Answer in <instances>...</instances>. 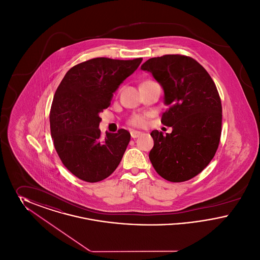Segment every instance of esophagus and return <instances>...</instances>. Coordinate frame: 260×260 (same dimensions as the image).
<instances>
[{
	"mask_svg": "<svg viewBox=\"0 0 260 260\" xmlns=\"http://www.w3.org/2000/svg\"><path fill=\"white\" fill-rule=\"evenodd\" d=\"M141 135H142L141 132H137V131H132L131 132V136H132L133 138H137V137H139Z\"/></svg>",
	"mask_w": 260,
	"mask_h": 260,
	"instance_id": "34e87169",
	"label": "esophagus"
}]
</instances>
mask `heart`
Returning a JSON list of instances; mask_svg holds the SVG:
<instances>
[{"mask_svg":"<svg viewBox=\"0 0 260 260\" xmlns=\"http://www.w3.org/2000/svg\"><path fill=\"white\" fill-rule=\"evenodd\" d=\"M148 82H151V81H146L144 83H148ZM149 117H150V114L148 113H144V114L135 113L128 118L127 124L132 126H135V127H143L147 124Z\"/></svg>","mask_w":260,"mask_h":260,"instance_id":"1","label":"heart"}]
</instances>
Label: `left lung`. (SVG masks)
<instances>
[{
  "label": "left lung",
  "mask_w": 260,
  "mask_h": 260,
  "mask_svg": "<svg viewBox=\"0 0 260 260\" xmlns=\"http://www.w3.org/2000/svg\"><path fill=\"white\" fill-rule=\"evenodd\" d=\"M161 84L169 108L161 124L172 134L153 131L154 146L149 159L155 171L168 181L183 182L198 175L212 160L218 148L221 124V99L207 70L194 58L166 54L144 62Z\"/></svg>",
  "instance_id": "left-lung-1"
}]
</instances>
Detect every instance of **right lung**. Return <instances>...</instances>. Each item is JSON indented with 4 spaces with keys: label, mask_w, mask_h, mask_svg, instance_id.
<instances>
[{
    "label": "right lung",
    "mask_w": 260,
    "mask_h": 260,
    "mask_svg": "<svg viewBox=\"0 0 260 260\" xmlns=\"http://www.w3.org/2000/svg\"><path fill=\"white\" fill-rule=\"evenodd\" d=\"M141 61L92 58L75 65L62 79L50 107V134L62 164L79 179L101 181L122 160L131 134L120 128L102 138L99 113Z\"/></svg>",
    "instance_id": "1"
}]
</instances>
